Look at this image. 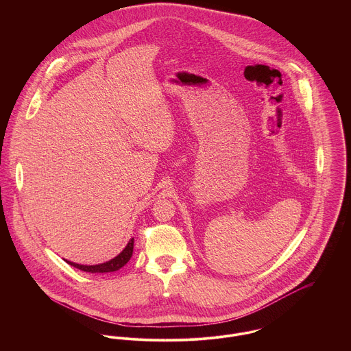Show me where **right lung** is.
<instances>
[{"instance_id":"right-lung-1","label":"right lung","mask_w":351,"mask_h":351,"mask_svg":"<svg viewBox=\"0 0 351 351\" xmlns=\"http://www.w3.org/2000/svg\"><path fill=\"white\" fill-rule=\"evenodd\" d=\"M132 251H134V238L127 243L125 249L121 251L117 256H114L113 259L104 262V263H99V265H80V263H74L70 262L67 259H64L69 265L82 270V271H88V273H110V271H116L119 269H121L132 256Z\"/></svg>"}]
</instances>
